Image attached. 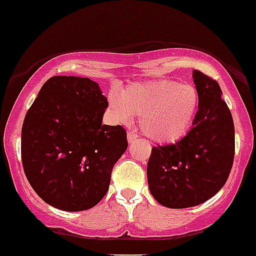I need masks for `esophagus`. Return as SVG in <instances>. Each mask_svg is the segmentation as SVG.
<instances>
[{
  "instance_id": "obj_1",
  "label": "esophagus",
  "mask_w": 256,
  "mask_h": 256,
  "mask_svg": "<svg viewBox=\"0 0 256 256\" xmlns=\"http://www.w3.org/2000/svg\"><path fill=\"white\" fill-rule=\"evenodd\" d=\"M137 133H134V132H132V130H130V132L126 133V140H128V142L130 143H132V142H134L136 140H137Z\"/></svg>"
}]
</instances>
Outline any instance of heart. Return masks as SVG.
<instances>
[{
    "label": "heart",
    "instance_id": "obj_1",
    "mask_svg": "<svg viewBox=\"0 0 256 256\" xmlns=\"http://www.w3.org/2000/svg\"><path fill=\"white\" fill-rule=\"evenodd\" d=\"M109 104L122 120L140 116L142 132L158 143L181 140L190 130L200 106L198 90L192 84L160 79L133 82L109 96Z\"/></svg>",
    "mask_w": 256,
    "mask_h": 256
}]
</instances>
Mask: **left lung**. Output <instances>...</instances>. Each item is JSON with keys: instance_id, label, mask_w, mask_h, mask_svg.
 <instances>
[{"instance_id": "left-lung-1", "label": "left lung", "mask_w": 256, "mask_h": 256, "mask_svg": "<svg viewBox=\"0 0 256 256\" xmlns=\"http://www.w3.org/2000/svg\"><path fill=\"white\" fill-rule=\"evenodd\" d=\"M200 106L190 132L166 146L152 148L147 164L150 191L170 208L205 202L228 181L235 156V128L216 80L194 70Z\"/></svg>"}]
</instances>
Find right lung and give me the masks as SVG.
Here are the masks:
<instances>
[{"label": "right lung", "mask_w": 256, "mask_h": 256, "mask_svg": "<svg viewBox=\"0 0 256 256\" xmlns=\"http://www.w3.org/2000/svg\"><path fill=\"white\" fill-rule=\"evenodd\" d=\"M108 100L89 78L52 76L24 119L21 160L34 191L64 211L92 208L106 196L128 147L120 126L102 124Z\"/></svg>", "instance_id": "1"}]
</instances>
